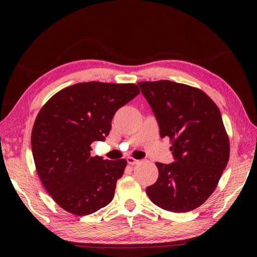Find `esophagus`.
I'll return each instance as SVG.
<instances>
[{
  "label": "esophagus",
  "instance_id": "34e87169",
  "mask_svg": "<svg viewBox=\"0 0 257 257\" xmlns=\"http://www.w3.org/2000/svg\"><path fill=\"white\" fill-rule=\"evenodd\" d=\"M127 162H128V165L134 166V165H136V163H138L139 160L135 159V158H133V157H128V158H127Z\"/></svg>",
  "mask_w": 257,
  "mask_h": 257
}]
</instances>
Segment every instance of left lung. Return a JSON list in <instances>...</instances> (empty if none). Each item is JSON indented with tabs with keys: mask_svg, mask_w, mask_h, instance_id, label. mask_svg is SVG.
<instances>
[{
	"mask_svg": "<svg viewBox=\"0 0 257 257\" xmlns=\"http://www.w3.org/2000/svg\"><path fill=\"white\" fill-rule=\"evenodd\" d=\"M157 119L160 137L172 141L173 162H157L159 177L146 189L163 210L183 213L200 206L215 190L230 145L219 108L200 89L170 80L138 84Z\"/></svg>",
	"mask_w": 257,
	"mask_h": 257,
	"instance_id": "8db88e82",
	"label": "left lung"
}]
</instances>
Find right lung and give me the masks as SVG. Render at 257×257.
Masks as SVG:
<instances>
[{"label":"right lung","mask_w":257,"mask_h":257,"mask_svg":"<svg viewBox=\"0 0 257 257\" xmlns=\"http://www.w3.org/2000/svg\"><path fill=\"white\" fill-rule=\"evenodd\" d=\"M139 92L134 84L79 83L58 91L38 112L32 130L36 171L64 210L88 215L113 199L127 161L91 157L90 145L105 140L113 114Z\"/></svg>","instance_id":"right-lung-1"}]
</instances>
